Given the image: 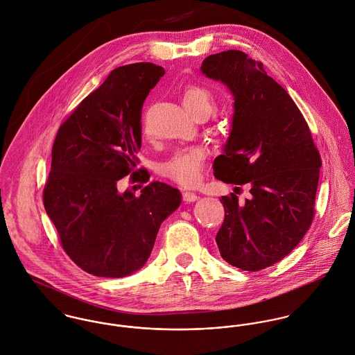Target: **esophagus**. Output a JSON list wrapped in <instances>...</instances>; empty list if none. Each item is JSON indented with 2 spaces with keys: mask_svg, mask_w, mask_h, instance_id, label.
Here are the masks:
<instances>
[{
  "mask_svg": "<svg viewBox=\"0 0 355 355\" xmlns=\"http://www.w3.org/2000/svg\"><path fill=\"white\" fill-rule=\"evenodd\" d=\"M182 198H184V201H187V202H195L198 196H197L196 193H193V192H184L182 193Z\"/></svg>",
  "mask_w": 355,
  "mask_h": 355,
  "instance_id": "1",
  "label": "esophagus"
}]
</instances>
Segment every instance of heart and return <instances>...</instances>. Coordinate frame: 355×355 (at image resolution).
Wrapping results in <instances>:
<instances>
[{
    "mask_svg": "<svg viewBox=\"0 0 355 355\" xmlns=\"http://www.w3.org/2000/svg\"><path fill=\"white\" fill-rule=\"evenodd\" d=\"M182 103L185 109L193 114L198 110L211 112L214 107V98L211 92L201 85H189L182 94ZM205 162V151L201 147L184 150L168 159L162 166V173L174 182L192 187L200 181L202 166Z\"/></svg>",
    "mask_w": 355,
    "mask_h": 355,
    "instance_id": "obj_1",
    "label": "heart"
}]
</instances>
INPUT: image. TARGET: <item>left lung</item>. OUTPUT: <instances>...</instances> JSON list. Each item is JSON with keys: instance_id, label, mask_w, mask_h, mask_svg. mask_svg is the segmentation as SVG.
I'll list each match as a JSON object with an SVG mask.
<instances>
[{"instance_id": "left-lung-1", "label": "left lung", "mask_w": 355, "mask_h": 355, "mask_svg": "<svg viewBox=\"0 0 355 355\" xmlns=\"http://www.w3.org/2000/svg\"><path fill=\"white\" fill-rule=\"evenodd\" d=\"M201 73L223 83L234 99L232 129L214 175L250 185V198L222 197L225 222L216 234L220 256L243 271L286 257L315 214L321 159L309 126L286 89L261 62L239 50L208 55Z\"/></svg>"}]
</instances>
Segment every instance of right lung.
I'll return each mask as SVG.
<instances>
[{
  "instance_id": "right-lung-1",
  "label": "right lung",
  "mask_w": 355,
  "mask_h": 355,
  "mask_svg": "<svg viewBox=\"0 0 355 355\" xmlns=\"http://www.w3.org/2000/svg\"><path fill=\"white\" fill-rule=\"evenodd\" d=\"M164 75L151 62L116 68L58 129L44 209L67 254L94 276L123 277L148 260L159 227L181 204L178 189L150 182L136 196L119 181L137 164L141 109ZM132 173L147 182L150 174Z\"/></svg>"
}]
</instances>
